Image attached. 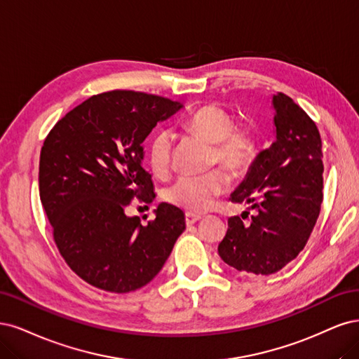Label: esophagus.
I'll return each instance as SVG.
<instances>
[{
  "mask_svg": "<svg viewBox=\"0 0 359 359\" xmlns=\"http://www.w3.org/2000/svg\"><path fill=\"white\" fill-rule=\"evenodd\" d=\"M184 221H187V225H194L195 222L201 221V216L200 215H194V213H187V216H184Z\"/></svg>",
  "mask_w": 359,
  "mask_h": 359,
  "instance_id": "1",
  "label": "esophagus"
}]
</instances>
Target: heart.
I'll return each instance as SVG.
<instances>
[{
	"label": "heart",
	"instance_id": "b5f03b06",
	"mask_svg": "<svg viewBox=\"0 0 359 359\" xmlns=\"http://www.w3.org/2000/svg\"><path fill=\"white\" fill-rule=\"evenodd\" d=\"M184 126L204 140L213 143V158L234 175L245 172L258 154L257 135L249 125H233V119L217 104L195 110L184 121ZM175 138L168 130H158L147 144V163L155 176H165L171 165ZM229 187L226 172L215 168L205 175H182L165 189V200L182 209L201 213L210 209L213 201Z\"/></svg>",
	"mask_w": 359,
	"mask_h": 359
}]
</instances>
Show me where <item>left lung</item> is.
Wrapping results in <instances>:
<instances>
[{"label": "left lung", "mask_w": 359, "mask_h": 359, "mask_svg": "<svg viewBox=\"0 0 359 359\" xmlns=\"http://www.w3.org/2000/svg\"><path fill=\"white\" fill-rule=\"evenodd\" d=\"M274 109L276 142L258 154L233 203L252 204L249 212L228 219L219 243V257L238 271L273 274L306 246L323 198L322 142L316 123L287 95L277 92Z\"/></svg>", "instance_id": "obj_1"}]
</instances>
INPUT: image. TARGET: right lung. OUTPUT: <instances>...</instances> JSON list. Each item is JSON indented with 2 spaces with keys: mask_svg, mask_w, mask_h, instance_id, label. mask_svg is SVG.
Wrapping results in <instances>:
<instances>
[{
  "mask_svg": "<svg viewBox=\"0 0 359 359\" xmlns=\"http://www.w3.org/2000/svg\"><path fill=\"white\" fill-rule=\"evenodd\" d=\"M182 107L144 92L110 90L79 104L46 137L40 200L62 258L89 285L116 294L143 287L187 228L183 212L167 203L146 225L125 213L135 198L154 201L142 143Z\"/></svg>",
  "mask_w": 359,
  "mask_h": 359,
  "instance_id": "right-lung-1",
  "label": "right lung"
}]
</instances>
